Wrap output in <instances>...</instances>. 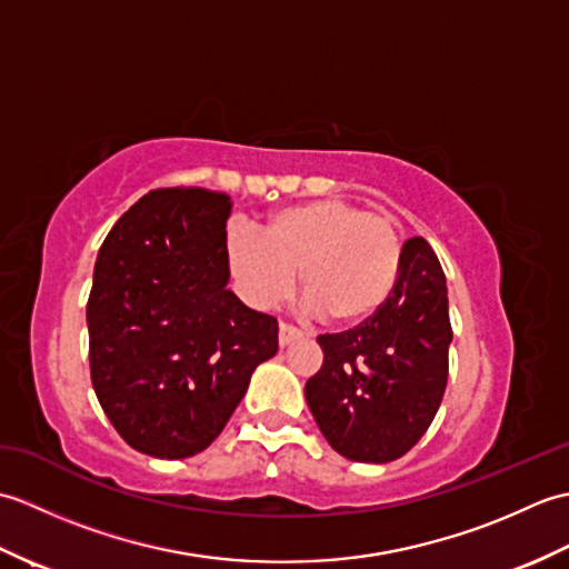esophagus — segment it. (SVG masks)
Instances as JSON below:
<instances>
[{"instance_id":"1","label":"esophagus","mask_w":569,"mask_h":569,"mask_svg":"<svg viewBox=\"0 0 569 569\" xmlns=\"http://www.w3.org/2000/svg\"><path fill=\"white\" fill-rule=\"evenodd\" d=\"M300 337H303V332L293 328V325H288V322L278 325V345H281V347H288L291 342L300 340Z\"/></svg>"}]
</instances>
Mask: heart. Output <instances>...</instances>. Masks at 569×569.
Segmentation results:
<instances>
[{
	"label": "heart",
	"instance_id": "1",
	"mask_svg": "<svg viewBox=\"0 0 569 569\" xmlns=\"http://www.w3.org/2000/svg\"><path fill=\"white\" fill-rule=\"evenodd\" d=\"M403 241L391 217L322 198L269 217L263 234L229 229L227 259L241 293L269 308L291 293L296 271L308 306L332 328L367 322L391 298Z\"/></svg>",
	"mask_w": 569,
	"mask_h": 569
}]
</instances>
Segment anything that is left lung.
Here are the masks:
<instances>
[{"instance_id":"1","label":"left lung","mask_w":569,"mask_h":569,"mask_svg":"<svg viewBox=\"0 0 569 569\" xmlns=\"http://www.w3.org/2000/svg\"><path fill=\"white\" fill-rule=\"evenodd\" d=\"M450 342L442 266L428 241L413 237L377 316L318 337L325 359L306 383V401L332 450L373 465L403 457L438 413Z\"/></svg>"}]
</instances>
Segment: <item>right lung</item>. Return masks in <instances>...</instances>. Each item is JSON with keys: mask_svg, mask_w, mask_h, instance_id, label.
Listing matches in <instances>:
<instances>
[{"mask_svg": "<svg viewBox=\"0 0 569 569\" xmlns=\"http://www.w3.org/2000/svg\"><path fill=\"white\" fill-rule=\"evenodd\" d=\"M232 200L159 188L119 217L94 261L90 377L134 450L183 459L210 447L253 369L278 352V322L229 291Z\"/></svg>", "mask_w": 569, "mask_h": 569, "instance_id": "1", "label": "right lung"}]
</instances>
